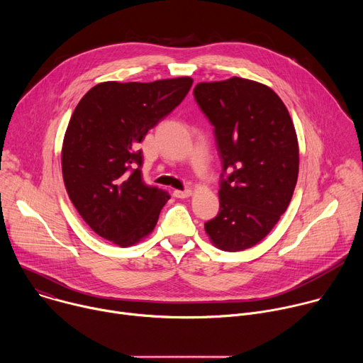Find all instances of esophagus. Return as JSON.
<instances>
[{
  "label": "esophagus",
  "instance_id": "1",
  "mask_svg": "<svg viewBox=\"0 0 363 363\" xmlns=\"http://www.w3.org/2000/svg\"><path fill=\"white\" fill-rule=\"evenodd\" d=\"M189 195H191V189H184V191H181V189H175V191H174V196L181 198V199L188 198Z\"/></svg>",
  "mask_w": 363,
  "mask_h": 363
}]
</instances>
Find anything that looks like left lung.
Returning a JSON list of instances; mask_svg holds the SVG:
<instances>
[{"instance_id": "left-lung-1", "label": "left lung", "mask_w": 363, "mask_h": 363, "mask_svg": "<svg viewBox=\"0 0 363 363\" xmlns=\"http://www.w3.org/2000/svg\"><path fill=\"white\" fill-rule=\"evenodd\" d=\"M194 97L214 126L223 164L220 213L205 231L216 247L242 251L260 242L290 203L298 175L294 125L281 99L252 80L198 83Z\"/></svg>"}]
</instances>
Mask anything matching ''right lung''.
<instances>
[{
    "label": "right lung",
    "instance_id": "right-lung-1",
    "mask_svg": "<svg viewBox=\"0 0 363 363\" xmlns=\"http://www.w3.org/2000/svg\"><path fill=\"white\" fill-rule=\"evenodd\" d=\"M192 82H105L79 101L63 140L62 171L77 213L101 238L129 247L157 225L169 194L143 182L138 145L179 105Z\"/></svg>",
    "mask_w": 363,
    "mask_h": 363
}]
</instances>
